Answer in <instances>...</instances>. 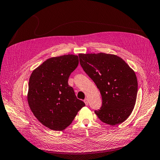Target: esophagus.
<instances>
[{"label": "esophagus", "instance_id": "1", "mask_svg": "<svg viewBox=\"0 0 160 160\" xmlns=\"http://www.w3.org/2000/svg\"><path fill=\"white\" fill-rule=\"evenodd\" d=\"M84 103H85V104H86L87 106H88V99H87V98H86V99H84Z\"/></svg>", "mask_w": 160, "mask_h": 160}]
</instances>
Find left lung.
Returning a JSON list of instances; mask_svg holds the SVG:
<instances>
[{
	"label": "left lung",
	"mask_w": 160,
	"mask_h": 160,
	"mask_svg": "<svg viewBox=\"0 0 160 160\" xmlns=\"http://www.w3.org/2000/svg\"><path fill=\"white\" fill-rule=\"evenodd\" d=\"M80 63L94 82L102 98L95 113L102 122L116 125L125 121L134 108L138 81L134 72L122 58L105 53L80 54Z\"/></svg>",
	"instance_id": "left-lung-1"
}]
</instances>
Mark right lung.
Wrapping results in <instances>:
<instances>
[{"label":"right lung","mask_w":160,"mask_h":160,"mask_svg":"<svg viewBox=\"0 0 160 160\" xmlns=\"http://www.w3.org/2000/svg\"><path fill=\"white\" fill-rule=\"evenodd\" d=\"M78 62V57L73 54L50 58L30 77V108L41 123L52 130L62 131L68 127L85 106L68 84L70 74Z\"/></svg>","instance_id":"right-lung-1"}]
</instances>
